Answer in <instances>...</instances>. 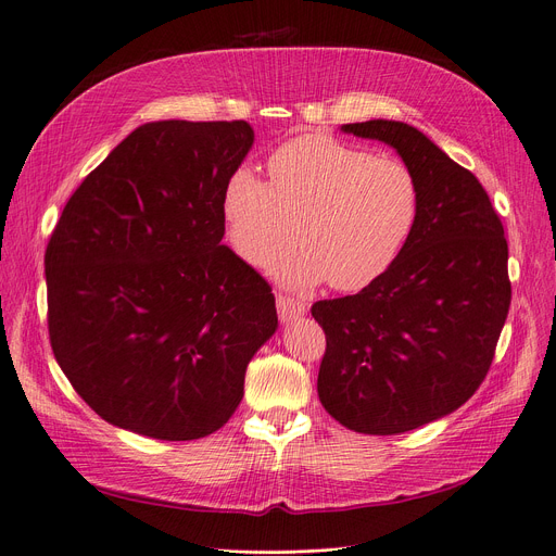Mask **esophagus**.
<instances>
[{
	"mask_svg": "<svg viewBox=\"0 0 556 556\" xmlns=\"http://www.w3.org/2000/svg\"><path fill=\"white\" fill-rule=\"evenodd\" d=\"M277 311H279V318H281L283 323H291V320L304 316L306 302H302V300H298V298H291V295L279 293V295H277Z\"/></svg>",
	"mask_w": 556,
	"mask_h": 556,
	"instance_id": "34e87169",
	"label": "esophagus"
}]
</instances>
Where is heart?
<instances>
[{"label": "heart", "mask_w": 556, "mask_h": 556, "mask_svg": "<svg viewBox=\"0 0 556 556\" xmlns=\"http://www.w3.org/2000/svg\"><path fill=\"white\" fill-rule=\"evenodd\" d=\"M270 184L238 167L223 192L233 252L265 270L288 250L279 277L298 288L325 281L361 291L391 268L420 215V184L395 156H372L327 134L283 142L268 159Z\"/></svg>", "instance_id": "b5f03b06"}]
</instances>
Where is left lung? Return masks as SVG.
<instances>
[{"mask_svg": "<svg viewBox=\"0 0 556 556\" xmlns=\"http://www.w3.org/2000/svg\"><path fill=\"white\" fill-rule=\"evenodd\" d=\"M343 129L389 142L420 184L416 229L391 268L311 306L327 341V414L391 437L456 412L486 379L511 304L509 245L484 186L422 131L395 119Z\"/></svg>", "mask_w": 556, "mask_h": 556, "instance_id": "left-lung-1", "label": "left lung"}]
</instances>
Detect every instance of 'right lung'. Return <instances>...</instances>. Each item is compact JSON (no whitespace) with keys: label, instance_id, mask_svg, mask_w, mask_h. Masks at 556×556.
Returning <instances> with one entry per match:
<instances>
[{"label":"right lung","instance_id":"add662e5","mask_svg":"<svg viewBox=\"0 0 556 556\" xmlns=\"http://www.w3.org/2000/svg\"><path fill=\"white\" fill-rule=\"evenodd\" d=\"M245 119L131 131L72 192L45 250L47 329L72 389L106 422L195 441L238 408L277 329L270 283L223 245Z\"/></svg>","mask_w":556,"mask_h":556}]
</instances>
